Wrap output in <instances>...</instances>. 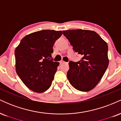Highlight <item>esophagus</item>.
Returning a JSON list of instances; mask_svg holds the SVG:
<instances>
[{
	"mask_svg": "<svg viewBox=\"0 0 121 121\" xmlns=\"http://www.w3.org/2000/svg\"><path fill=\"white\" fill-rule=\"evenodd\" d=\"M60 63L61 64H64V63H65V62L63 61H60Z\"/></svg>",
	"mask_w": 121,
	"mask_h": 121,
	"instance_id": "1",
	"label": "esophagus"
}]
</instances>
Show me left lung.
Listing matches in <instances>:
<instances>
[{"mask_svg":"<svg viewBox=\"0 0 121 121\" xmlns=\"http://www.w3.org/2000/svg\"><path fill=\"white\" fill-rule=\"evenodd\" d=\"M63 34L75 52L82 56L78 62H69L67 72L69 82L78 91H91L98 84L108 68V44L93 30H63Z\"/></svg>","mask_w":121,"mask_h":121,"instance_id":"1","label":"left lung"}]
</instances>
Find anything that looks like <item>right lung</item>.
Wrapping results in <instances>:
<instances>
[{
  "mask_svg": "<svg viewBox=\"0 0 121 121\" xmlns=\"http://www.w3.org/2000/svg\"><path fill=\"white\" fill-rule=\"evenodd\" d=\"M61 30H41L23 37L15 51L16 72L27 87L42 93L52 84L59 62L50 60Z\"/></svg>",
  "mask_w": 121,
  "mask_h": 121,
  "instance_id": "add662e5",
  "label": "right lung"
}]
</instances>
